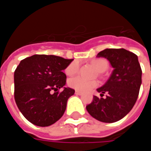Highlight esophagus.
I'll use <instances>...</instances> for the list:
<instances>
[{"instance_id": "esophagus-1", "label": "esophagus", "mask_w": 151, "mask_h": 151, "mask_svg": "<svg viewBox=\"0 0 151 151\" xmlns=\"http://www.w3.org/2000/svg\"><path fill=\"white\" fill-rule=\"evenodd\" d=\"M75 94L77 95H82V92H80V91H76Z\"/></svg>"}]
</instances>
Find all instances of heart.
<instances>
[{"label": "heart", "instance_id": "1", "mask_svg": "<svg viewBox=\"0 0 151 151\" xmlns=\"http://www.w3.org/2000/svg\"><path fill=\"white\" fill-rule=\"evenodd\" d=\"M92 65L95 67L99 73L104 72L108 68V62L103 58H96L91 60ZM79 62L78 60H73L67 66L65 72L68 76H73L78 72ZM69 86L71 88L74 89L78 91H89L98 86L97 81H88L82 78V77H75L69 80Z\"/></svg>", "mask_w": 151, "mask_h": 151}]
</instances>
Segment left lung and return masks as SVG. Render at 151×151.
<instances>
[{
  "mask_svg": "<svg viewBox=\"0 0 151 151\" xmlns=\"http://www.w3.org/2000/svg\"><path fill=\"white\" fill-rule=\"evenodd\" d=\"M97 57L106 58L113 70L104 85L97 89L101 98L94 96L86 110L96 120L113 123L125 116L135 104L142 85V69L137 56L124 48H106ZM104 93L107 95L103 98Z\"/></svg>",
  "mask_w": 151,
  "mask_h": 151,
  "instance_id": "8db88e82",
  "label": "left lung"
}]
</instances>
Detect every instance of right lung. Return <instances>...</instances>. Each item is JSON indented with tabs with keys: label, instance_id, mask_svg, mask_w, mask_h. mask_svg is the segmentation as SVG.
<instances>
[{
	"label": "right lung",
	"instance_id": "right-lung-1",
	"mask_svg": "<svg viewBox=\"0 0 151 151\" xmlns=\"http://www.w3.org/2000/svg\"><path fill=\"white\" fill-rule=\"evenodd\" d=\"M73 60L53 55H33L19 63L14 72L15 102L31 123L49 126L64 115L67 101L75 91L65 87L63 70ZM61 88L63 91L58 92Z\"/></svg>",
	"mask_w": 151,
	"mask_h": 151
}]
</instances>
